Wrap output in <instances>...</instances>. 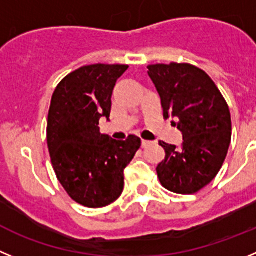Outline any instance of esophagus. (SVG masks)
<instances>
[{"instance_id":"esophagus-1","label":"esophagus","mask_w":256,"mask_h":256,"mask_svg":"<svg viewBox=\"0 0 256 256\" xmlns=\"http://www.w3.org/2000/svg\"><path fill=\"white\" fill-rule=\"evenodd\" d=\"M154 144H156V142H149V140H142V148H148V146H150V145H154Z\"/></svg>"}]
</instances>
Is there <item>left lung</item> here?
I'll return each instance as SVG.
<instances>
[{
  "instance_id": "obj_1",
  "label": "left lung",
  "mask_w": 256,
  "mask_h": 256,
  "mask_svg": "<svg viewBox=\"0 0 256 256\" xmlns=\"http://www.w3.org/2000/svg\"><path fill=\"white\" fill-rule=\"evenodd\" d=\"M160 96L163 116L182 132L181 148L160 142L166 150L156 174L163 188L195 194L217 176L231 142V114L217 85L206 71L190 64L148 66Z\"/></svg>"
}]
</instances>
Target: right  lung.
<instances>
[{"label":"right lung","mask_w":256,"mask_h":256,"mask_svg":"<svg viewBox=\"0 0 256 256\" xmlns=\"http://www.w3.org/2000/svg\"><path fill=\"white\" fill-rule=\"evenodd\" d=\"M128 65L82 66L61 80L50 100L47 144L60 184L70 198L88 208H102L124 190V170L142 140H114L100 134L110 120L112 92Z\"/></svg>","instance_id":"right-lung-1"}]
</instances>
